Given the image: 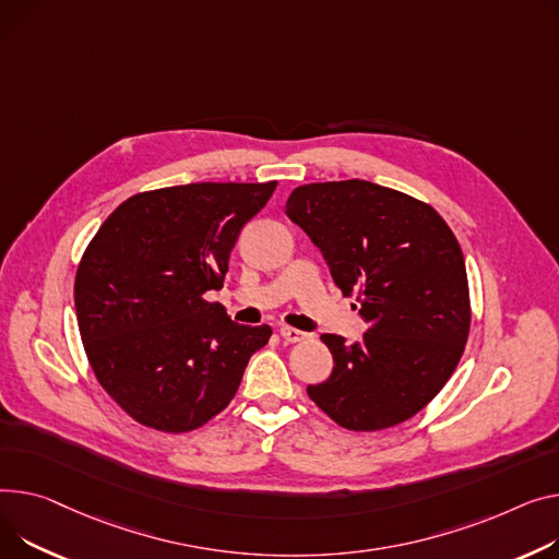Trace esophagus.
I'll return each instance as SVG.
<instances>
[{"label":"esophagus","mask_w":559,"mask_h":559,"mask_svg":"<svg viewBox=\"0 0 559 559\" xmlns=\"http://www.w3.org/2000/svg\"><path fill=\"white\" fill-rule=\"evenodd\" d=\"M281 337L289 344H299V342H306L310 334L304 332V330H296V328H289V325H283L281 328Z\"/></svg>","instance_id":"1"}]
</instances>
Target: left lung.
I'll return each mask as SVG.
<instances>
[{
  "label": "left lung",
  "mask_w": 559,
  "mask_h": 559,
  "mask_svg": "<svg viewBox=\"0 0 559 559\" xmlns=\"http://www.w3.org/2000/svg\"><path fill=\"white\" fill-rule=\"evenodd\" d=\"M285 213L368 323L350 346L321 334L334 368L308 386L310 400L350 431L414 418L452 378L472 323L465 258L448 222L427 202L364 179L299 186Z\"/></svg>",
  "instance_id": "obj_1"
}]
</instances>
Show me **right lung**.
Instances as JSON below:
<instances>
[{
  "label": "right lung",
  "instance_id": "obj_1",
  "mask_svg": "<svg viewBox=\"0 0 559 559\" xmlns=\"http://www.w3.org/2000/svg\"><path fill=\"white\" fill-rule=\"evenodd\" d=\"M276 181H202L145 191L109 213L73 283L98 384L143 427L186 433L234 400L270 325H238L204 299L225 285L240 229Z\"/></svg>",
  "mask_w": 559,
  "mask_h": 559
}]
</instances>
